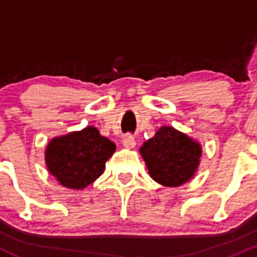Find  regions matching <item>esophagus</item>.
<instances>
[{"mask_svg": "<svg viewBox=\"0 0 257 257\" xmlns=\"http://www.w3.org/2000/svg\"><path fill=\"white\" fill-rule=\"evenodd\" d=\"M123 145L128 149H133L136 147V141H134V137L131 134H126L123 137Z\"/></svg>", "mask_w": 257, "mask_h": 257, "instance_id": "1", "label": "esophagus"}]
</instances>
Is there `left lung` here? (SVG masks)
Returning a JSON list of instances; mask_svg holds the SVG:
<instances>
[{
  "label": "left lung",
  "instance_id": "1",
  "mask_svg": "<svg viewBox=\"0 0 257 257\" xmlns=\"http://www.w3.org/2000/svg\"><path fill=\"white\" fill-rule=\"evenodd\" d=\"M149 175L164 186L190 180L200 163L201 145L173 126H162L139 149Z\"/></svg>",
  "mask_w": 257,
  "mask_h": 257
}]
</instances>
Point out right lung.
I'll return each mask as SVG.
<instances>
[{
  "instance_id": "1",
  "label": "right lung",
  "mask_w": 257,
  "mask_h": 257,
  "mask_svg": "<svg viewBox=\"0 0 257 257\" xmlns=\"http://www.w3.org/2000/svg\"><path fill=\"white\" fill-rule=\"evenodd\" d=\"M115 144L100 136L95 126L57 137L46 148L48 172L69 189H84L103 174Z\"/></svg>"
}]
</instances>
